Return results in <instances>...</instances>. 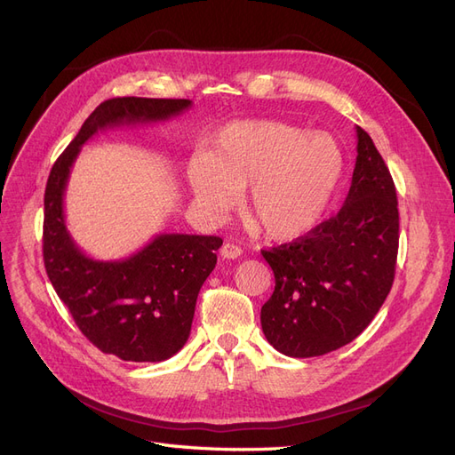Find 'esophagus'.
Wrapping results in <instances>:
<instances>
[{"label":"esophagus","mask_w":455,"mask_h":455,"mask_svg":"<svg viewBox=\"0 0 455 455\" xmlns=\"http://www.w3.org/2000/svg\"><path fill=\"white\" fill-rule=\"evenodd\" d=\"M241 254H243V251L239 249L237 244H233V243H226V244H222V249H220V256L226 258V259H235Z\"/></svg>","instance_id":"obj_1"}]
</instances>
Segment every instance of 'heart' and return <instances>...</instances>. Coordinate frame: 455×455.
I'll use <instances>...</instances> for the list:
<instances>
[{"label": "heart", "instance_id": "obj_1", "mask_svg": "<svg viewBox=\"0 0 455 455\" xmlns=\"http://www.w3.org/2000/svg\"><path fill=\"white\" fill-rule=\"evenodd\" d=\"M346 171L332 134L277 119L233 121L188 164L201 212L218 222L246 189L244 216L273 241L304 237L321 222Z\"/></svg>", "mask_w": 455, "mask_h": 455}]
</instances>
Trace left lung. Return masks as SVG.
<instances>
[{"label": "left lung", "mask_w": 455, "mask_h": 455, "mask_svg": "<svg viewBox=\"0 0 455 455\" xmlns=\"http://www.w3.org/2000/svg\"><path fill=\"white\" fill-rule=\"evenodd\" d=\"M391 172L368 132L356 127V161L339 212L292 243L261 251L275 291L261 330L286 356L307 359L347 346L387 298L398 252Z\"/></svg>", "instance_id": "1"}]
</instances>
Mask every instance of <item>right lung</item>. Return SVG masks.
I'll use <instances>...</instances> for the list:
<instances>
[{"label": "right lung", "instance_id": "right-lung-1", "mask_svg": "<svg viewBox=\"0 0 455 455\" xmlns=\"http://www.w3.org/2000/svg\"><path fill=\"white\" fill-rule=\"evenodd\" d=\"M186 99L123 96L102 102L52 164L45 188L44 261L49 281L84 336L121 361L161 363L184 347L197 296L216 266L222 239L161 233L125 259L89 258L64 220V191L81 146L104 129L167 121Z\"/></svg>", "mask_w": 455, "mask_h": 455}]
</instances>
